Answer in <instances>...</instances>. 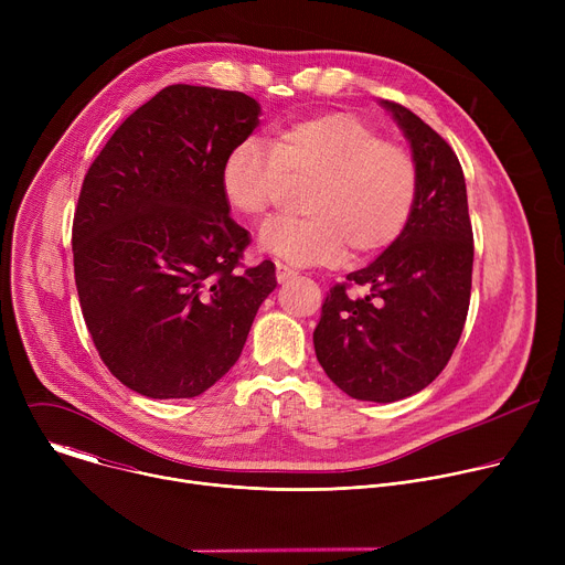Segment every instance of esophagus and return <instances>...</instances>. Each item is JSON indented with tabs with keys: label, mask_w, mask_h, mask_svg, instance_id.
Here are the masks:
<instances>
[{
	"label": "esophagus",
	"mask_w": 565,
	"mask_h": 565,
	"mask_svg": "<svg viewBox=\"0 0 565 565\" xmlns=\"http://www.w3.org/2000/svg\"><path fill=\"white\" fill-rule=\"evenodd\" d=\"M297 273L292 268H288L286 264H277V281L279 284H286L288 279H292Z\"/></svg>",
	"instance_id": "obj_1"
}]
</instances>
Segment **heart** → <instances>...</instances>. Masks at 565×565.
<instances>
[{"mask_svg":"<svg viewBox=\"0 0 565 565\" xmlns=\"http://www.w3.org/2000/svg\"><path fill=\"white\" fill-rule=\"evenodd\" d=\"M290 181H310L303 194L308 214L270 218L259 232V248L301 266L340 262L349 246L358 257L388 248L405 232L418 199L414 156L344 111L297 120L273 142L246 138L223 160V194L246 216L266 214Z\"/></svg>","mask_w":565,"mask_h":565,"instance_id":"heart-1","label":"heart"}]
</instances>
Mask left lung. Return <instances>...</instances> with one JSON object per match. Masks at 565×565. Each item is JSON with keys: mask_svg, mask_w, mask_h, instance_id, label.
Segmentation results:
<instances>
[{"mask_svg": "<svg viewBox=\"0 0 565 565\" xmlns=\"http://www.w3.org/2000/svg\"><path fill=\"white\" fill-rule=\"evenodd\" d=\"M412 142L418 166L414 214L366 268L335 284L312 333L315 355L351 397L395 402L447 366L469 310L473 232L458 156L414 111L382 103ZM367 295L351 298L348 288Z\"/></svg>", "mask_w": 565, "mask_h": 565, "instance_id": "8db88e82", "label": "left lung"}]
</instances>
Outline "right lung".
I'll return each mask as SVG.
<instances>
[{
	"label": "right lung",
	"mask_w": 565,
	"mask_h": 565,
	"mask_svg": "<svg viewBox=\"0 0 565 565\" xmlns=\"http://www.w3.org/2000/svg\"><path fill=\"white\" fill-rule=\"evenodd\" d=\"M241 92L170 85L92 163L73 214V273L100 360L131 391L194 397L238 360L275 290V264L244 266L221 170L259 125Z\"/></svg>",
	"instance_id": "obj_1"
}]
</instances>
